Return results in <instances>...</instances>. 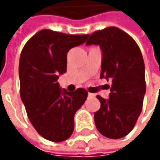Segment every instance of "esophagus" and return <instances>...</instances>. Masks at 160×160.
I'll return each mask as SVG.
<instances>
[{"mask_svg": "<svg viewBox=\"0 0 160 160\" xmlns=\"http://www.w3.org/2000/svg\"><path fill=\"white\" fill-rule=\"evenodd\" d=\"M88 97H90V98H93V97H95V94L89 92V93H88Z\"/></svg>", "mask_w": 160, "mask_h": 160, "instance_id": "1", "label": "esophagus"}]
</instances>
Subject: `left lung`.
<instances>
[{
	"mask_svg": "<svg viewBox=\"0 0 160 160\" xmlns=\"http://www.w3.org/2000/svg\"><path fill=\"white\" fill-rule=\"evenodd\" d=\"M87 45H100L101 78L110 81L109 98L97 95L101 108L94 113L98 131L110 139L127 135L142 109L146 92L145 67L141 50L132 37L116 27L88 34Z\"/></svg>",
	"mask_w": 160,
	"mask_h": 160,
	"instance_id": "obj_1",
	"label": "left lung"
}]
</instances>
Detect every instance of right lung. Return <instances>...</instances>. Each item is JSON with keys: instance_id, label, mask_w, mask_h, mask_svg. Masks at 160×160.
<instances>
[{"instance_id": "1", "label": "right lung", "mask_w": 160, "mask_h": 160, "mask_svg": "<svg viewBox=\"0 0 160 160\" xmlns=\"http://www.w3.org/2000/svg\"><path fill=\"white\" fill-rule=\"evenodd\" d=\"M88 34H67L42 29L27 42L19 59L20 97L31 124L44 139L60 142L74 131V117L88 92L59 88L58 74L67 71V54Z\"/></svg>"}]
</instances>
